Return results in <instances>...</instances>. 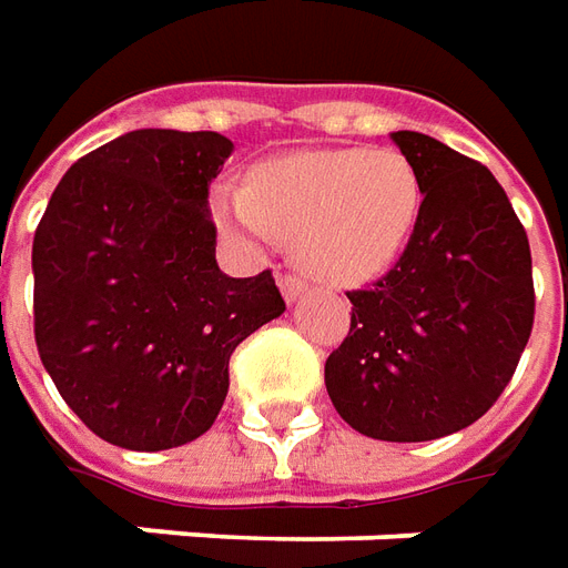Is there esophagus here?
Instances as JSON below:
<instances>
[{
  "mask_svg": "<svg viewBox=\"0 0 568 568\" xmlns=\"http://www.w3.org/2000/svg\"><path fill=\"white\" fill-rule=\"evenodd\" d=\"M277 287H281V293H284V300H287V303H296V300L308 291V284H305L303 277H296V275H281L277 277Z\"/></svg>",
  "mask_w": 568,
  "mask_h": 568,
  "instance_id": "1",
  "label": "esophagus"
}]
</instances>
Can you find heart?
Wrapping results in <instances>:
<instances>
[{"mask_svg":"<svg viewBox=\"0 0 568 568\" xmlns=\"http://www.w3.org/2000/svg\"><path fill=\"white\" fill-rule=\"evenodd\" d=\"M422 186L394 149H308L260 164L247 189L216 186L213 220L244 244L284 239L312 275L361 284L382 275L416 229Z\"/></svg>","mask_w":568,"mask_h":568,"instance_id":"1","label":"heart"}]
</instances>
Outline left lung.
<instances>
[{
	"label": "left lung",
	"instance_id": "1",
	"mask_svg": "<svg viewBox=\"0 0 568 568\" xmlns=\"http://www.w3.org/2000/svg\"><path fill=\"white\" fill-rule=\"evenodd\" d=\"M392 140L419 176V220L392 272L348 293L352 327L324 382L355 432L419 444L505 392L532 333V253L489 168L428 134Z\"/></svg>",
	"mask_w": 568,
	"mask_h": 568
}]
</instances>
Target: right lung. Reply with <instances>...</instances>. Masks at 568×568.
I'll list each match as a JSON object with an SVG mask.
<instances>
[{"mask_svg": "<svg viewBox=\"0 0 568 568\" xmlns=\"http://www.w3.org/2000/svg\"><path fill=\"white\" fill-rule=\"evenodd\" d=\"M216 131L143 128L72 164L33 239L36 348L106 444L159 453L220 416L229 357L284 312L272 272L216 265Z\"/></svg>", "mask_w": 568, "mask_h": 568, "instance_id": "right-lung-1", "label": "right lung"}]
</instances>
